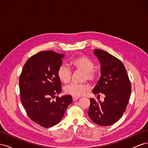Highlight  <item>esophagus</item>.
Instances as JSON below:
<instances>
[{
    "instance_id": "obj_1",
    "label": "esophagus",
    "mask_w": 148,
    "mask_h": 148,
    "mask_svg": "<svg viewBox=\"0 0 148 148\" xmlns=\"http://www.w3.org/2000/svg\"><path fill=\"white\" fill-rule=\"evenodd\" d=\"M79 98V97H78V96H73V101H75L76 100L78 99Z\"/></svg>"
}]
</instances>
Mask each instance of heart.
I'll list each match as a JSON object with an SVG mask.
<instances>
[{"instance_id": "1", "label": "heart", "mask_w": 148, "mask_h": 148, "mask_svg": "<svg viewBox=\"0 0 148 148\" xmlns=\"http://www.w3.org/2000/svg\"><path fill=\"white\" fill-rule=\"evenodd\" d=\"M70 65L75 71H83L82 80L94 82L97 78V73L94 69L95 64L91 59L85 56L75 57L70 62ZM57 73L58 78L64 83L70 82L72 73L71 70L65 65L62 64L57 69ZM89 90L88 84L71 83L64 88V91L68 95L73 96H81L85 95Z\"/></svg>"}]
</instances>
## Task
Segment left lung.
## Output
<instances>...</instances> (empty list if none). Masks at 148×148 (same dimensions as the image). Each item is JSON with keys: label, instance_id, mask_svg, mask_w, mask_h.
I'll list each match as a JSON object with an SVG mask.
<instances>
[{"label": "left lung", "instance_id": "1", "mask_svg": "<svg viewBox=\"0 0 148 148\" xmlns=\"http://www.w3.org/2000/svg\"><path fill=\"white\" fill-rule=\"evenodd\" d=\"M95 54L101 64V77L93 93L106 96L104 101L90 99L88 114L95 123L111 125L122 117L130 100L131 83L127 70L120 60L101 49H95Z\"/></svg>", "mask_w": 148, "mask_h": 148}]
</instances>
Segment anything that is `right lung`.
I'll use <instances>...</instances> for the list:
<instances>
[{
	"mask_svg": "<svg viewBox=\"0 0 148 148\" xmlns=\"http://www.w3.org/2000/svg\"><path fill=\"white\" fill-rule=\"evenodd\" d=\"M64 56L52 51L39 52L26 62L20 75L22 104L29 119L44 128L59 123L73 101L71 95L55 97L62 91L57 71Z\"/></svg>",
	"mask_w": 148,
	"mask_h": 148,
	"instance_id": "obj_1",
	"label": "right lung"
}]
</instances>
